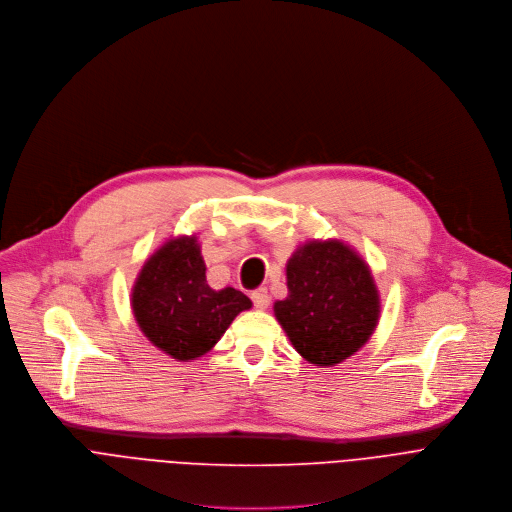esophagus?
<instances>
[{"label": "esophagus", "mask_w": 512, "mask_h": 512, "mask_svg": "<svg viewBox=\"0 0 512 512\" xmlns=\"http://www.w3.org/2000/svg\"><path fill=\"white\" fill-rule=\"evenodd\" d=\"M250 296H252V300H254L256 309H266L268 302H270V296H268V290H266V288H256Z\"/></svg>", "instance_id": "esophagus-1"}]
</instances>
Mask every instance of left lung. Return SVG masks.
Wrapping results in <instances>:
<instances>
[{
	"instance_id": "1",
	"label": "left lung",
	"mask_w": 512,
	"mask_h": 512,
	"mask_svg": "<svg viewBox=\"0 0 512 512\" xmlns=\"http://www.w3.org/2000/svg\"><path fill=\"white\" fill-rule=\"evenodd\" d=\"M288 296L274 317L296 353L317 367L355 355L375 333L381 298L363 256L339 238L300 244L286 262Z\"/></svg>"
}]
</instances>
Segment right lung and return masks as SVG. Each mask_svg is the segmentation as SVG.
Here are the masks:
<instances>
[{
    "label": "right lung",
    "instance_id": "1",
    "mask_svg": "<svg viewBox=\"0 0 512 512\" xmlns=\"http://www.w3.org/2000/svg\"><path fill=\"white\" fill-rule=\"evenodd\" d=\"M131 309L141 333L185 363L212 351L232 321L252 309V300L232 286L214 290L197 236L183 234L165 240L143 262L131 288Z\"/></svg>",
    "mask_w": 512,
    "mask_h": 512
}]
</instances>
